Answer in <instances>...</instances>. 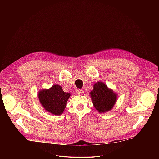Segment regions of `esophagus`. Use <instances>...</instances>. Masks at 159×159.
Masks as SVG:
<instances>
[{
	"mask_svg": "<svg viewBox=\"0 0 159 159\" xmlns=\"http://www.w3.org/2000/svg\"><path fill=\"white\" fill-rule=\"evenodd\" d=\"M76 93H77V94H79V95H82V94H83L84 91H83L82 89H77V90H76Z\"/></svg>",
	"mask_w": 159,
	"mask_h": 159,
	"instance_id": "esophagus-1",
	"label": "esophagus"
}]
</instances>
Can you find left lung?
<instances>
[{"label": "left lung", "mask_w": 159, "mask_h": 159, "mask_svg": "<svg viewBox=\"0 0 159 159\" xmlns=\"http://www.w3.org/2000/svg\"><path fill=\"white\" fill-rule=\"evenodd\" d=\"M93 87L90 96L96 109L101 113L111 111L117 101V94L102 82L95 83Z\"/></svg>", "instance_id": "8db88e82"}]
</instances>
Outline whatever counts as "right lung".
Listing matches in <instances>:
<instances>
[{
    "label": "right lung",
    "instance_id": "1",
    "mask_svg": "<svg viewBox=\"0 0 159 159\" xmlns=\"http://www.w3.org/2000/svg\"><path fill=\"white\" fill-rule=\"evenodd\" d=\"M70 96L71 94L64 92L61 86L58 84H55L48 89L40 90L38 93V98L42 107L47 112L56 116L62 114Z\"/></svg>",
    "mask_w": 159,
    "mask_h": 159
}]
</instances>
